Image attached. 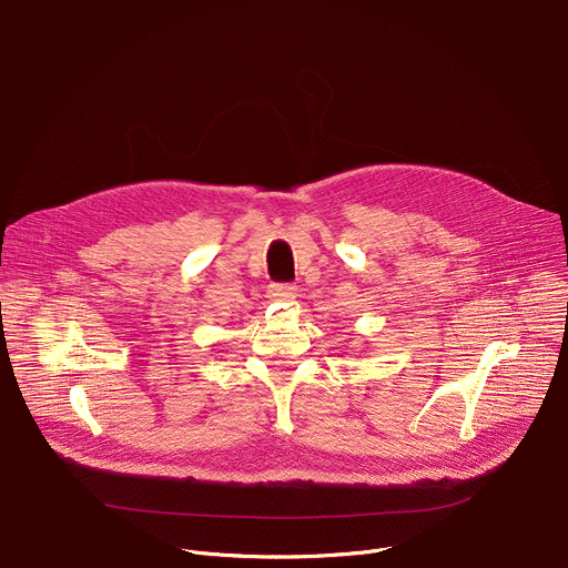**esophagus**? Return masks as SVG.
Segmentation results:
<instances>
[{
  "mask_svg": "<svg viewBox=\"0 0 568 568\" xmlns=\"http://www.w3.org/2000/svg\"><path fill=\"white\" fill-rule=\"evenodd\" d=\"M296 292H298L296 285H290V283L278 285V283H274L267 290V298H272V301H292V298H296Z\"/></svg>",
  "mask_w": 568,
  "mask_h": 568,
  "instance_id": "34e87169",
  "label": "esophagus"
}]
</instances>
